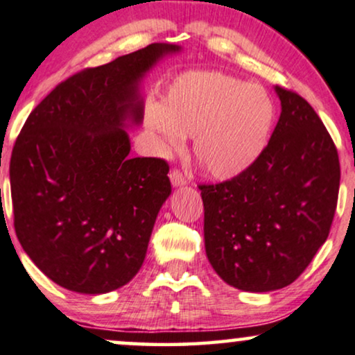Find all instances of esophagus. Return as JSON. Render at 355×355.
Here are the masks:
<instances>
[{
	"mask_svg": "<svg viewBox=\"0 0 355 355\" xmlns=\"http://www.w3.org/2000/svg\"><path fill=\"white\" fill-rule=\"evenodd\" d=\"M170 182H172L173 187H182L187 183V177L180 172V170L173 168L172 172H170Z\"/></svg>",
	"mask_w": 355,
	"mask_h": 355,
	"instance_id": "obj_1",
	"label": "esophagus"
}]
</instances>
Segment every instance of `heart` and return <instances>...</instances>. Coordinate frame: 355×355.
Masks as SVG:
<instances>
[{
  "label": "heart",
  "instance_id": "obj_1",
  "mask_svg": "<svg viewBox=\"0 0 355 355\" xmlns=\"http://www.w3.org/2000/svg\"><path fill=\"white\" fill-rule=\"evenodd\" d=\"M275 106L263 88L221 71H188L170 85L146 124L164 150L193 136V157L209 177L230 180L252 167L270 137Z\"/></svg>",
  "mask_w": 355,
  "mask_h": 355
}]
</instances>
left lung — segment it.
<instances>
[{
  "instance_id": "8db88e82",
  "label": "left lung",
  "mask_w": 355,
  "mask_h": 355,
  "mask_svg": "<svg viewBox=\"0 0 355 355\" xmlns=\"http://www.w3.org/2000/svg\"><path fill=\"white\" fill-rule=\"evenodd\" d=\"M282 113L252 167L200 185L205 249L226 284L272 291L293 284L324 244L338 206L340 167L311 105L275 87Z\"/></svg>"
}]
</instances>
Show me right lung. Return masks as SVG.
<instances>
[{
	"label": "right lung",
	"instance_id": "right-lung-1",
	"mask_svg": "<svg viewBox=\"0 0 355 355\" xmlns=\"http://www.w3.org/2000/svg\"><path fill=\"white\" fill-rule=\"evenodd\" d=\"M177 46L150 44L58 83L12 147L15 231L57 285L100 295L128 284L146 259L172 193L167 160L129 157L125 121L139 124L137 82Z\"/></svg>",
	"mask_w": 355,
	"mask_h": 355
}]
</instances>
